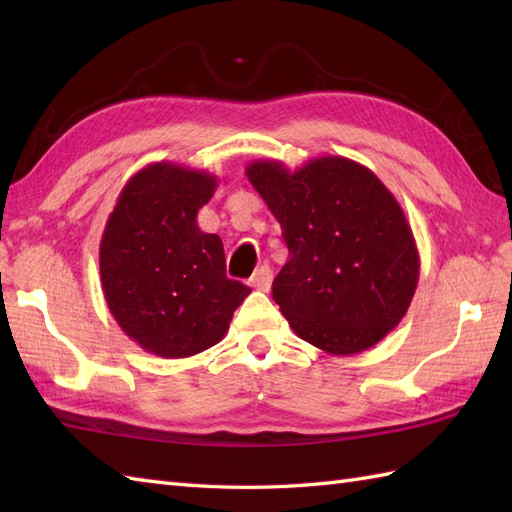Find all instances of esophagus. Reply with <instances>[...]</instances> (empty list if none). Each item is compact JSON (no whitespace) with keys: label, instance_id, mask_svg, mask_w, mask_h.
<instances>
[{"label":"esophagus","instance_id":"esophagus-1","mask_svg":"<svg viewBox=\"0 0 512 512\" xmlns=\"http://www.w3.org/2000/svg\"><path fill=\"white\" fill-rule=\"evenodd\" d=\"M270 284H273V270H270L268 264L259 266V268L255 270V275L250 277V286H253L255 290L266 292V290L270 288Z\"/></svg>","mask_w":512,"mask_h":512}]
</instances>
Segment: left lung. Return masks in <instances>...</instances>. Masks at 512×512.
Listing matches in <instances>:
<instances>
[{
  "label": "left lung",
  "instance_id": "left-lung-1",
  "mask_svg": "<svg viewBox=\"0 0 512 512\" xmlns=\"http://www.w3.org/2000/svg\"><path fill=\"white\" fill-rule=\"evenodd\" d=\"M246 176L284 231L288 262L273 299L299 339L336 356L385 339L409 310L420 257L405 211L376 173L321 156L297 171L255 160Z\"/></svg>",
  "mask_w": 512,
  "mask_h": 512
}]
</instances>
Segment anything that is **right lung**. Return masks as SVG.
I'll return each mask as SVG.
<instances>
[{"label":"right lung","instance_id":"obj_1","mask_svg":"<svg viewBox=\"0 0 512 512\" xmlns=\"http://www.w3.org/2000/svg\"><path fill=\"white\" fill-rule=\"evenodd\" d=\"M217 178L154 162L129 178L107 217L99 262L112 317L145 352L187 358L224 339L250 288L226 277L222 239L198 226Z\"/></svg>","mask_w":512,"mask_h":512}]
</instances>
